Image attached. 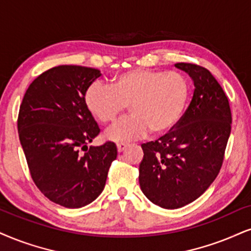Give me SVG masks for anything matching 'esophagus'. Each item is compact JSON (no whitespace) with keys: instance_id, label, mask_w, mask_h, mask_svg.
<instances>
[{"instance_id":"34e87169","label":"esophagus","mask_w":251,"mask_h":251,"mask_svg":"<svg viewBox=\"0 0 251 251\" xmlns=\"http://www.w3.org/2000/svg\"><path fill=\"white\" fill-rule=\"evenodd\" d=\"M126 147H128V144H126V143H119L116 145L117 151H119V152H123V151L126 149Z\"/></svg>"}]
</instances>
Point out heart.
<instances>
[{
  "label": "heart",
  "instance_id": "1",
  "mask_svg": "<svg viewBox=\"0 0 251 251\" xmlns=\"http://www.w3.org/2000/svg\"><path fill=\"white\" fill-rule=\"evenodd\" d=\"M190 98V83L179 72L135 69L116 74L110 86L95 81L86 88L83 102L102 126H109L128 109L131 116L110 129L115 142L168 134L178 125Z\"/></svg>",
  "mask_w": 251,
  "mask_h": 251
}]
</instances>
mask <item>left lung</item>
<instances>
[{
  "label": "left lung",
  "instance_id": "obj_1",
  "mask_svg": "<svg viewBox=\"0 0 251 251\" xmlns=\"http://www.w3.org/2000/svg\"><path fill=\"white\" fill-rule=\"evenodd\" d=\"M194 82L190 106L176 128L142 144L140 186L154 205L180 208L197 200L218 177L231 130L227 95L205 67L178 63Z\"/></svg>",
  "mask_w": 251,
  "mask_h": 251
}]
</instances>
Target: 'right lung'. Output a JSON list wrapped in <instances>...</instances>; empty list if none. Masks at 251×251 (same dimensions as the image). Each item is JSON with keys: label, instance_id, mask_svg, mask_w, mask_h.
Returning <instances> with one entry per match:
<instances>
[{"label": "right lung", "instance_id": "obj_1", "mask_svg": "<svg viewBox=\"0 0 251 251\" xmlns=\"http://www.w3.org/2000/svg\"><path fill=\"white\" fill-rule=\"evenodd\" d=\"M100 75L91 67H52L31 82L20 106L18 136L31 178L48 199L67 208H80L100 196L117 156L113 142L87 148L100 128L83 93Z\"/></svg>", "mask_w": 251, "mask_h": 251}]
</instances>
